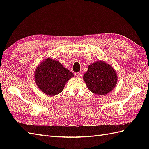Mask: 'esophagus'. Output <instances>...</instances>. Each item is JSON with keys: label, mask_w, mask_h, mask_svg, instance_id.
<instances>
[{"label": "esophagus", "mask_w": 149, "mask_h": 149, "mask_svg": "<svg viewBox=\"0 0 149 149\" xmlns=\"http://www.w3.org/2000/svg\"><path fill=\"white\" fill-rule=\"evenodd\" d=\"M75 76H76V77H80V76H81V73H80V72H78V73H75Z\"/></svg>", "instance_id": "esophagus-1"}]
</instances>
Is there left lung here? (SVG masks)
<instances>
[{
	"label": "left lung",
	"mask_w": 149,
	"mask_h": 149,
	"mask_svg": "<svg viewBox=\"0 0 149 149\" xmlns=\"http://www.w3.org/2000/svg\"><path fill=\"white\" fill-rule=\"evenodd\" d=\"M83 79L90 91L102 96L109 93L116 87L118 75L110 65L99 60L89 65Z\"/></svg>",
	"instance_id": "1"
}]
</instances>
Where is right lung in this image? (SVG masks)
I'll use <instances>...</instances> for the list:
<instances>
[{
    "instance_id": "right-lung-1",
    "label": "right lung",
    "mask_w": 149,
    "mask_h": 149,
    "mask_svg": "<svg viewBox=\"0 0 149 149\" xmlns=\"http://www.w3.org/2000/svg\"><path fill=\"white\" fill-rule=\"evenodd\" d=\"M74 74L58 60L47 58L37 66L35 70L36 84L43 93L55 96L63 90L66 82Z\"/></svg>"
}]
</instances>
